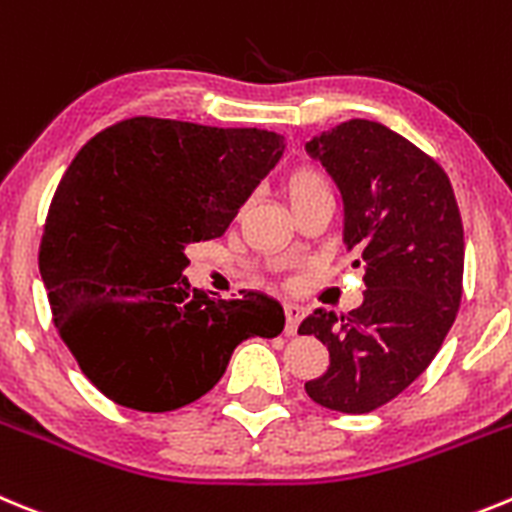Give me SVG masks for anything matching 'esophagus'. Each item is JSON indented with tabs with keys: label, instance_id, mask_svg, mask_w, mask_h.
<instances>
[{
	"label": "esophagus",
	"instance_id": "esophagus-1",
	"mask_svg": "<svg viewBox=\"0 0 512 512\" xmlns=\"http://www.w3.org/2000/svg\"><path fill=\"white\" fill-rule=\"evenodd\" d=\"M303 319V306L298 303H285V336H293Z\"/></svg>",
	"mask_w": 512,
	"mask_h": 512
}]
</instances>
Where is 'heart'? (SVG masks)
Here are the masks:
<instances>
[{
	"mask_svg": "<svg viewBox=\"0 0 512 512\" xmlns=\"http://www.w3.org/2000/svg\"><path fill=\"white\" fill-rule=\"evenodd\" d=\"M285 193H288L290 204L296 209V206L313 199V196L331 193V183L329 178H326V173H321L319 168L301 165V168H293L288 176H285Z\"/></svg>",
	"mask_w": 512,
	"mask_h": 512,
	"instance_id": "obj_1",
	"label": "heart"
}]
</instances>
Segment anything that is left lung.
Listing matches in <instances>:
<instances>
[{
	"instance_id": "obj_1",
	"label": "left lung",
	"mask_w": 512,
	"mask_h": 512,
	"mask_svg": "<svg viewBox=\"0 0 512 512\" xmlns=\"http://www.w3.org/2000/svg\"><path fill=\"white\" fill-rule=\"evenodd\" d=\"M306 150L342 191L344 245L367 285L354 311L316 308L298 326L329 349V370L306 393L331 411L370 413L431 365L457 319L462 216L444 168L385 124L349 119Z\"/></svg>"
}]
</instances>
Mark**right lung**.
Listing matches in <instances>:
<instances>
[{"mask_svg": "<svg viewBox=\"0 0 512 512\" xmlns=\"http://www.w3.org/2000/svg\"><path fill=\"white\" fill-rule=\"evenodd\" d=\"M285 150L278 132L132 117L91 137L61 178L40 242L55 329L124 408L176 411L224 375L234 347L283 331L262 293L214 301L186 247L227 232Z\"/></svg>", "mask_w": 512, "mask_h": 512, "instance_id": "add662e5", "label": "right lung"}]
</instances>
